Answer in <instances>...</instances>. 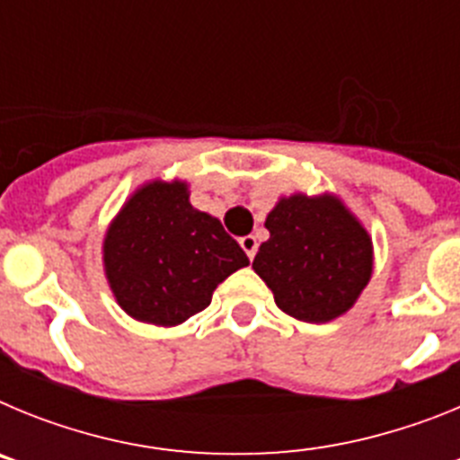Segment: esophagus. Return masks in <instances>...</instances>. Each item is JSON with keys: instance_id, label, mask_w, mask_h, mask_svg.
Here are the masks:
<instances>
[{"instance_id": "obj_1", "label": "esophagus", "mask_w": 460, "mask_h": 460, "mask_svg": "<svg viewBox=\"0 0 460 460\" xmlns=\"http://www.w3.org/2000/svg\"><path fill=\"white\" fill-rule=\"evenodd\" d=\"M239 243H242V249L246 251L249 260H253L255 253H258V239H255L253 234H246V237L239 239Z\"/></svg>"}]
</instances>
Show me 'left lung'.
<instances>
[{"instance_id":"8db88e82","label":"left lung","mask_w":460,"mask_h":460,"mask_svg":"<svg viewBox=\"0 0 460 460\" xmlns=\"http://www.w3.org/2000/svg\"><path fill=\"white\" fill-rule=\"evenodd\" d=\"M253 270L274 292L276 306L304 323L343 315L367 288L373 243L334 195H290L270 211Z\"/></svg>"}]
</instances>
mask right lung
Instances as JSON below:
<instances>
[{
  "mask_svg": "<svg viewBox=\"0 0 460 460\" xmlns=\"http://www.w3.org/2000/svg\"><path fill=\"white\" fill-rule=\"evenodd\" d=\"M103 262L131 318L174 327L205 311L218 283L249 258L218 218L190 207L184 181H152L108 227Z\"/></svg>",
  "mask_w": 460,
  "mask_h": 460,
  "instance_id": "obj_1",
  "label": "right lung"
}]
</instances>
